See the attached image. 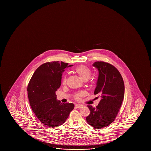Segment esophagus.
Instances as JSON below:
<instances>
[{"label":"esophagus","instance_id":"34e87169","mask_svg":"<svg viewBox=\"0 0 151 151\" xmlns=\"http://www.w3.org/2000/svg\"><path fill=\"white\" fill-rule=\"evenodd\" d=\"M82 106H83V105H75V107L77 108H81Z\"/></svg>","mask_w":151,"mask_h":151}]
</instances>
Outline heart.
<instances>
[{
    "mask_svg": "<svg viewBox=\"0 0 151 151\" xmlns=\"http://www.w3.org/2000/svg\"><path fill=\"white\" fill-rule=\"evenodd\" d=\"M75 72L79 75L83 81H87L89 79L91 75L92 72L88 66L85 65H81L77 66L75 69ZM67 83V76L66 75H64L62 77V83L63 85H65ZM89 85L90 86H92L94 85V81L93 79H91L89 81ZM85 95V92L81 91L78 93H76L74 95V99L76 101H80L81 98Z\"/></svg>",
    "mask_w": 151,
    "mask_h": 151,
    "instance_id": "heart-1",
    "label": "heart"
}]
</instances>
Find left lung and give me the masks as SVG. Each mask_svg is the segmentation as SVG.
Instances as JSON below:
<instances>
[{
  "mask_svg": "<svg viewBox=\"0 0 151 151\" xmlns=\"http://www.w3.org/2000/svg\"><path fill=\"white\" fill-rule=\"evenodd\" d=\"M93 65L99 72L94 93L99 94L101 99L96 107L88 105L90 114L86 120L94 128H103L114 122L119 111L124 99V81L119 71L113 65L97 61Z\"/></svg>",
  "mask_w": 151,
  "mask_h": 151,
  "instance_id": "8db88e82",
  "label": "left lung"
}]
</instances>
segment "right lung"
Returning <instances> with one entry per match:
<instances>
[{"mask_svg":"<svg viewBox=\"0 0 151 151\" xmlns=\"http://www.w3.org/2000/svg\"><path fill=\"white\" fill-rule=\"evenodd\" d=\"M72 66L59 61L46 62L35 70L29 81L27 92L31 109L48 127L54 128L64 123L74 108L73 103H61L56 99L64 68Z\"/></svg>","mask_w":151,"mask_h":151,"instance_id":"obj_1","label":"right lung"}]
</instances>
